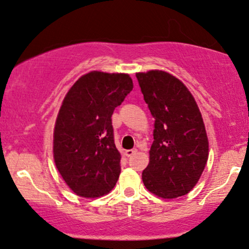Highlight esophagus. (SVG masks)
Segmentation results:
<instances>
[{
    "mask_svg": "<svg viewBox=\"0 0 249 249\" xmlns=\"http://www.w3.org/2000/svg\"><path fill=\"white\" fill-rule=\"evenodd\" d=\"M136 152H137L136 148H130V150L125 151V156H127V157H131V156H134V154L136 153Z\"/></svg>",
    "mask_w": 249,
    "mask_h": 249,
    "instance_id": "34e87169",
    "label": "esophagus"
}]
</instances>
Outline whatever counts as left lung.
I'll return each instance as SVG.
<instances>
[{"label": "left lung", "mask_w": 249, "mask_h": 249, "mask_svg": "<svg viewBox=\"0 0 249 249\" xmlns=\"http://www.w3.org/2000/svg\"><path fill=\"white\" fill-rule=\"evenodd\" d=\"M144 101L156 119L150 163L142 178L150 192L164 199L185 196L208 160V138L201 113L188 88L169 73H137Z\"/></svg>", "instance_id": "obj_1"}]
</instances>
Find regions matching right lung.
<instances>
[{
    "label": "right lung",
    "mask_w": 249,
    "mask_h": 249,
    "mask_svg": "<svg viewBox=\"0 0 249 249\" xmlns=\"http://www.w3.org/2000/svg\"><path fill=\"white\" fill-rule=\"evenodd\" d=\"M132 87L128 74L90 72L64 98L54 125L53 158L77 196H104L117 184L121 156L114 143L112 114Z\"/></svg>",
    "instance_id": "obj_1"
}]
</instances>
